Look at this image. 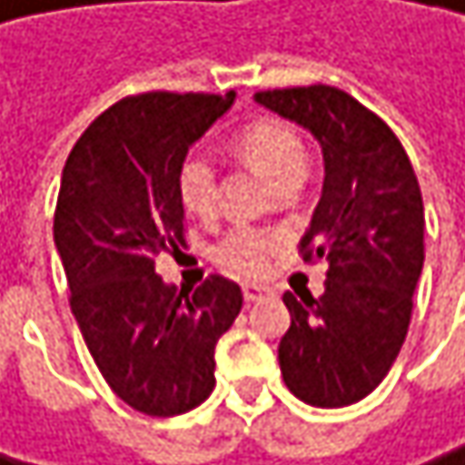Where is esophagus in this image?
<instances>
[{
  "instance_id": "esophagus-1",
  "label": "esophagus",
  "mask_w": 465,
  "mask_h": 465,
  "mask_svg": "<svg viewBox=\"0 0 465 465\" xmlns=\"http://www.w3.org/2000/svg\"><path fill=\"white\" fill-rule=\"evenodd\" d=\"M266 296H272V291H269L266 285H254V282H246V285H243V299H246V302H261V299H266Z\"/></svg>"
}]
</instances>
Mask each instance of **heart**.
<instances>
[{
	"label": "heart",
	"mask_w": 465,
	"mask_h": 465,
	"mask_svg": "<svg viewBox=\"0 0 465 465\" xmlns=\"http://www.w3.org/2000/svg\"><path fill=\"white\" fill-rule=\"evenodd\" d=\"M241 152L258 166L277 188L291 180H305L308 174V149L302 138L277 119H263L249 124L238 135ZM219 163L207 146H193L177 169V191L191 213L207 216L216 207ZM280 246V235L252 224L232 227L213 249L216 261L235 274H261L272 254Z\"/></svg>",
	"instance_id": "obj_1"
}]
</instances>
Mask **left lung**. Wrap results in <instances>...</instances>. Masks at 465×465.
Wrapping results in <instances>:
<instances>
[{"label":"left lung","mask_w":465,"mask_h":465,"mask_svg":"<svg viewBox=\"0 0 465 465\" xmlns=\"http://www.w3.org/2000/svg\"><path fill=\"white\" fill-rule=\"evenodd\" d=\"M254 102L305 127L322 146L324 185L302 258L327 261L319 299L285 293L291 327L280 371L293 397L346 408L382 382L408 335L424 266V202L391 127L330 85L261 91Z\"/></svg>","instance_id":"1"}]
</instances>
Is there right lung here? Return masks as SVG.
Masks as SVG:
<instances>
[{
  "label": "right lung",
  "mask_w": 465,
  "mask_h": 465,
  "mask_svg": "<svg viewBox=\"0 0 465 465\" xmlns=\"http://www.w3.org/2000/svg\"><path fill=\"white\" fill-rule=\"evenodd\" d=\"M235 94H141L107 107L65 160L54 246L72 313L102 377L146 416H180L216 385V343L243 293L213 274L196 291L154 272L185 246L177 169Z\"/></svg>",
  "instance_id": "1"
}]
</instances>
